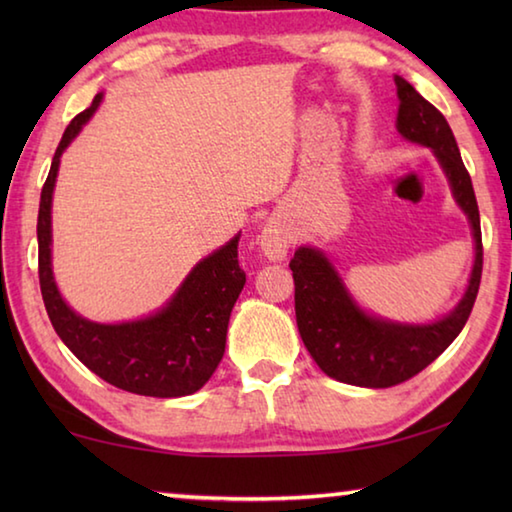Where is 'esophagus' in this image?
I'll use <instances>...</instances> for the list:
<instances>
[{
  "mask_svg": "<svg viewBox=\"0 0 512 512\" xmlns=\"http://www.w3.org/2000/svg\"><path fill=\"white\" fill-rule=\"evenodd\" d=\"M257 244L266 259H271V262H282V259L287 257L289 246H291V235H289L287 223H284L280 216H271V219L264 223L262 232H259Z\"/></svg>",
  "mask_w": 512,
  "mask_h": 512,
  "instance_id": "1",
  "label": "esophagus"
}]
</instances>
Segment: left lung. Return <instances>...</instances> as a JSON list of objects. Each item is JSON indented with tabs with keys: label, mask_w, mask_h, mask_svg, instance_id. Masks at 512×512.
Masks as SVG:
<instances>
[{
	"label": "left lung",
	"mask_w": 512,
	"mask_h": 512,
	"mask_svg": "<svg viewBox=\"0 0 512 512\" xmlns=\"http://www.w3.org/2000/svg\"><path fill=\"white\" fill-rule=\"evenodd\" d=\"M397 85V133L433 151L452 187L454 201L470 221L474 266L458 305L433 323H397L357 305L339 271L320 248L300 246L291 259L296 282V320L302 343L318 368L336 381L363 388H388L418 375L461 334L479 293L483 244L479 205L452 128L438 108L420 97L402 76Z\"/></svg>",
	"instance_id": "obj_1"
}]
</instances>
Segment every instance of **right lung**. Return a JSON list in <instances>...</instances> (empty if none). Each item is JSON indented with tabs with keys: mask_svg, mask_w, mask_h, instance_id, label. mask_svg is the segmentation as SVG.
I'll list each match as a JSON object with an SVG mask.
<instances>
[{
	"mask_svg": "<svg viewBox=\"0 0 512 512\" xmlns=\"http://www.w3.org/2000/svg\"><path fill=\"white\" fill-rule=\"evenodd\" d=\"M103 94L65 128L51 160L38 210L40 291L56 334L74 357L108 384L146 397L192 395L219 366L225 352L230 311L246 273L239 268V235L201 259L176 293L155 314L128 323H94L67 305L51 268V201L60 155L97 112Z\"/></svg>",
	"mask_w": 512,
	"mask_h": 512,
	"instance_id": "add662e5",
	"label": "right lung"
}]
</instances>
